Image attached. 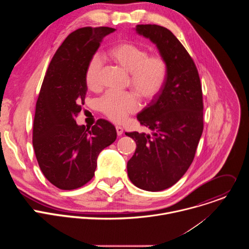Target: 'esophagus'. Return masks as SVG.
<instances>
[{
	"instance_id": "1",
	"label": "esophagus",
	"mask_w": 249,
	"mask_h": 249,
	"mask_svg": "<svg viewBox=\"0 0 249 249\" xmlns=\"http://www.w3.org/2000/svg\"><path fill=\"white\" fill-rule=\"evenodd\" d=\"M116 132H117V135L118 136H121L123 134V128L120 127V126H116Z\"/></svg>"
}]
</instances>
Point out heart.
Returning a JSON list of instances; mask_svg holds the SVG:
<instances>
[{"label":"heart","mask_w":249,"mask_h":249,"mask_svg":"<svg viewBox=\"0 0 249 249\" xmlns=\"http://www.w3.org/2000/svg\"><path fill=\"white\" fill-rule=\"evenodd\" d=\"M105 56L129 73L131 88L144 100L154 99L163 89L168 73L165 59L160 55H150L141 46L122 42L112 46ZM101 63L98 57L89 62L86 70V83L89 89L100 88ZM140 107L138 97L133 92H107L99 101L101 112L113 122H122Z\"/></svg>","instance_id":"b5f03b06"}]
</instances>
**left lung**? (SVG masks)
Wrapping results in <instances>:
<instances>
[{"instance_id": "obj_1", "label": "left lung", "mask_w": 249, "mask_h": 249, "mask_svg": "<svg viewBox=\"0 0 249 249\" xmlns=\"http://www.w3.org/2000/svg\"><path fill=\"white\" fill-rule=\"evenodd\" d=\"M136 32L156 44L168 67L163 89L137 115L151 134L125 133L137 145L127 162L129 178L155 192L175 184L193 161L203 132L202 87L192 58L169 29L138 24Z\"/></svg>"}]
</instances>
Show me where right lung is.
Here are the masks:
<instances>
[{"label": "right lung", "instance_id": "obj_1", "mask_svg": "<svg viewBox=\"0 0 249 249\" xmlns=\"http://www.w3.org/2000/svg\"><path fill=\"white\" fill-rule=\"evenodd\" d=\"M115 28L83 27L69 34L53 56L36 102L32 144L39 167L54 186L73 190L94 175L99 153L116 140L115 127L98 119L91 128L76 117L88 90L85 75L103 37Z\"/></svg>", "mask_w": 249, "mask_h": 249}]
</instances>
